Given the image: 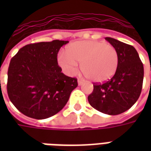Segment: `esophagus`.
<instances>
[{"label": "esophagus", "instance_id": "esophagus-1", "mask_svg": "<svg viewBox=\"0 0 151 151\" xmlns=\"http://www.w3.org/2000/svg\"><path fill=\"white\" fill-rule=\"evenodd\" d=\"M78 83L79 86H81V85H82V84H83L84 82H83V81H82V80H80V79H78Z\"/></svg>", "mask_w": 151, "mask_h": 151}]
</instances>
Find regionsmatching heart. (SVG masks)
I'll return each mask as SVG.
<instances>
[{
	"label": "heart",
	"instance_id": "heart-1",
	"mask_svg": "<svg viewBox=\"0 0 151 151\" xmlns=\"http://www.w3.org/2000/svg\"><path fill=\"white\" fill-rule=\"evenodd\" d=\"M58 64L69 75L75 74L78 63H81L82 73L92 82H103L113 77L118 67L116 48L104 42L95 40L77 41L60 52Z\"/></svg>",
	"mask_w": 151,
	"mask_h": 151
}]
</instances>
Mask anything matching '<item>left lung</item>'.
<instances>
[{
	"label": "left lung",
	"mask_w": 151,
	"mask_h": 151,
	"mask_svg": "<svg viewBox=\"0 0 151 151\" xmlns=\"http://www.w3.org/2000/svg\"><path fill=\"white\" fill-rule=\"evenodd\" d=\"M105 40L116 50L118 67L110 80L94 84L88 101L97 111L114 116L129 110L138 99L142 88L144 68L133 46L110 37Z\"/></svg>",
	"instance_id": "8db88e82"
}]
</instances>
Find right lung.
<instances>
[{
	"label": "right lung",
	"instance_id": "add662e5",
	"mask_svg": "<svg viewBox=\"0 0 151 151\" xmlns=\"http://www.w3.org/2000/svg\"><path fill=\"white\" fill-rule=\"evenodd\" d=\"M69 41L31 43L10 60L7 93L18 111L37 120L58 113L69 100L78 80L61 73L57 63L60 48Z\"/></svg>",
	"mask_w": 151,
	"mask_h": 151
}]
</instances>
